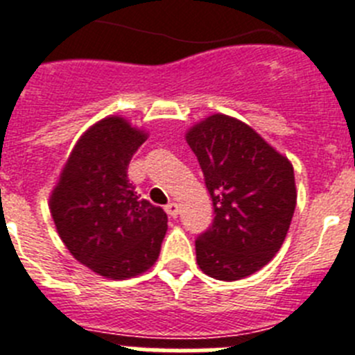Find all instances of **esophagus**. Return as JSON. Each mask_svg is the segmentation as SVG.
Listing matches in <instances>:
<instances>
[{
  "label": "esophagus",
  "mask_w": 355,
  "mask_h": 355,
  "mask_svg": "<svg viewBox=\"0 0 355 355\" xmlns=\"http://www.w3.org/2000/svg\"><path fill=\"white\" fill-rule=\"evenodd\" d=\"M165 211H167V215L171 216V218H175V216H178V213H180V208H178V205H175V202H168V205L165 206Z\"/></svg>",
  "instance_id": "34e87169"
}]
</instances>
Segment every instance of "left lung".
<instances>
[{
    "label": "left lung",
    "mask_w": 355,
    "mask_h": 355,
    "mask_svg": "<svg viewBox=\"0 0 355 355\" xmlns=\"http://www.w3.org/2000/svg\"><path fill=\"white\" fill-rule=\"evenodd\" d=\"M187 142L215 213L196 238L197 265L220 281L247 277L270 261L286 238L297 205L293 167L252 128L227 115L197 124Z\"/></svg>",
    "instance_id": "obj_1"
}]
</instances>
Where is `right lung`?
Masks as SVG:
<instances>
[{
  "label": "right lung",
  "mask_w": 355,
  "mask_h": 355,
  "mask_svg": "<svg viewBox=\"0 0 355 355\" xmlns=\"http://www.w3.org/2000/svg\"><path fill=\"white\" fill-rule=\"evenodd\" d=\"M144 140L121 117L97 122L76 144L49 200L65 247L108 279L135 277L155 265L167 233V213L140 199L128 180Z\"/></svg>",
  "instance_id": "add662e5"
}]
</instances>
